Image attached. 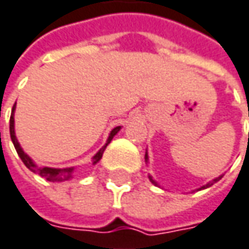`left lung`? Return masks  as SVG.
Segmentation results:
<instances>
[{"label":"left lung","instance_id":"left-lung-1","mask_svg":"<svg viewBox=\"0 0 249 249\" xmlns=\"http://www.w3.org/2000/svg\"><path fill=\"white\" fill-rule=\"evenodd\" d=\"M145 159H146V161H147V153H146V155H145ZM222 177H223V176H220V177H217V178L212 179L211 182H208V184H206V185H203V187H200L199 189L209 188V187H212V185H213V184H214V182H217V181H219V179L222 178ZM149 179H150V182H152V184H155V185H157V182H156V181H155V179L152 178V177H150V176H149ZM157 187H159V185H157Z\"/></svg>","mask_w":249,"mask_h":249}]
</instances>
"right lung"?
Returning <instances> with one entry per match:
<instances>
[{"label":"right lung","mask_w":249,"mask_h":249,"mask_svg":"<svg viewBox=\"0 0 249 249\" xmlns=\"http://www.w3.org/2000/svg\"><path fill=\"white\" fill-rule=\"evenodd\" d=\"M14 113H15V106L12 107V114H11V120H9V134H11V139H12V142H14V146H15V149H17L18 155L19 157L22 159V161H23V164L26 166L30 171H33V173H36L38 176H41V177H44L46 179H49V181H53V182H61V181H68V179L72 178V173H73V167H67V168H53V167H37L35 163H33V160L30 159V157L27 156L26 153L22 150V147L19 145V142H18L17 135H15V120H14ZM121 129V126H115L113 131L110 132V135H108V139H107V142H106V145L93 156V164H96L102 156H103L104 150H106V147L107 145L111 142V139H113L114 136L117 135V132Z\"/></svg>","instance_id":"right-lung-1"}]
</instances>
